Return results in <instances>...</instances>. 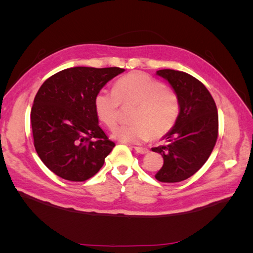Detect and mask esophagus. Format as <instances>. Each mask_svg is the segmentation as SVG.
Returning a JSON list of instances; mask_svg holds the SVG:
<instances>
[{
	"mask_svg": "<svg viewBox=\"0 0 253 253\" xmlns=\"http://www.w3.org/2000/svg\"><path fill=\"white\" fill-rule=\"evenodd\" d=\"M133 149H135L136 151H137L138 153H140V154H147V153H149V149H147V148H142V147H133Z\"/></svg>",
	"mask_w": 253,
	"mask_h": 253,
	"instance_id": "1",
	"label": "esophagus"
}]
</instances>
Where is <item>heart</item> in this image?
<instances>
[{
    "instance_id": "heart-1",
    "label": "heart",
    "mask_w": 253,
    "mask_h": 253,
    "mask_svg": "<svg viewBox=\"0 0 253 253\" xmlns=\"http://www.w3.org/2000/svg\"><path fill=\"white\" fill-rule=\"evenodd\" d=\"M121 104H137L131 116L133 124L120 126L113 131V138L126 143L164 137L175 126L179 115V100L175 91L140 72L126 74L116 80L113 91L102 89L93 99L96 116L111 129L120 121Z\"/></svg>"
}]
</instances>
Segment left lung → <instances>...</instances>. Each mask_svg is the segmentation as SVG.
Listing matches in <instances>:
<instances>
[{"label": "left lung", "mask_w": 253, "mask_h": 253, "mask_svg": "<svg viewBox=\"0 0 253 253\" xmlns=\"http://www.w3.org/2000/svg\"><path fill=\"white\" fill-rule=\"evenodd\" d=\"M157 75L168 80L178 95L179 115L163 137L168 142L152 148L164 160L155 178L178 182L197 173L211 155L218 135L217 109L206 85L191 75L174 69H161Z\"/></svg>", "instance_id": "left-lung-1"}]
</instances>
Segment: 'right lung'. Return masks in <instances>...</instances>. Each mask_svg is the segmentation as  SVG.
<instances>
[{
    "label": "right lung",
    "mask_w": 253,
    "mask_h": 253,
    "mask_svg": "<svg viewBox=\"0 0 253 253\" xmlns=\"http://www.w3.org/2000/svg\"><path fill=\"white\" fill-rule=\"evenodd\" d=\"M120 67H72L47 78L30 113L36 151L63 179L84 181L94 176L115 147L99 126L95 93L122 74Z\"/></svg>",
    "instance_id": "right-lung-1"
}]
</instances>
